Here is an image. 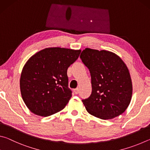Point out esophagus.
I'll return each instance as SVG.
<instances>
[{
  "instance_id": "34e87169",
  "label": "esophagus",
  "mask_w": 150,
  "mask_h": 150,
  "mask_svg": "<svg viewBox=\"0 0 150 150\" xmlns=\"http://www.w3.org/2000/svg\"><path fill=\"white\" fill-rule=\"evenodd\" d=\"M73 91H74V93L77 95V94L79 93V88H75V89L73 90Z\"/></svg>"
}]
</instances>
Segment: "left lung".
Returning a JSON list of instances; mask_svg holds the SVG:
<instances>
[{
    "mask_svg": "<svg viewBox=\"0 0 150 150\" xmlns=\"http://www.w3.org/2000/svg\"><path fill=\"white\" fill-rule=\"evenodd\" d=\"M91 76L92 93L82 100L90 115L109 120L122 114L130 105L132 83L130 72L115 53L85 48L80 55Z\"/></svg>",
    "mask_w": 150,
    "mask_h": 150,
    "instance_id": "obj_1",
    "label": "left lung"
}]
</instances>
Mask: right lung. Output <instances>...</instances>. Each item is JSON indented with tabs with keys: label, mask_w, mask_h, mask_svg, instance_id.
<instances>
[{
	"label": "right lung",
	"mask_w": 150,
	"mask_h": 150,
	"mask_svg": "<svg viewBox=\"0 0 150 150\" xmlns=\"http://www.w3.org/2000/svg\"><path fill=\"white\" fill-rule=\"evenodd\" d=\"M81 50L48 47L27 61L20 80L21 95L28 108L38 116H48L63 110L71 97L68 88V67Z\"/></svg>",
	"instance_id": "add662e5"
}]
</instances>
